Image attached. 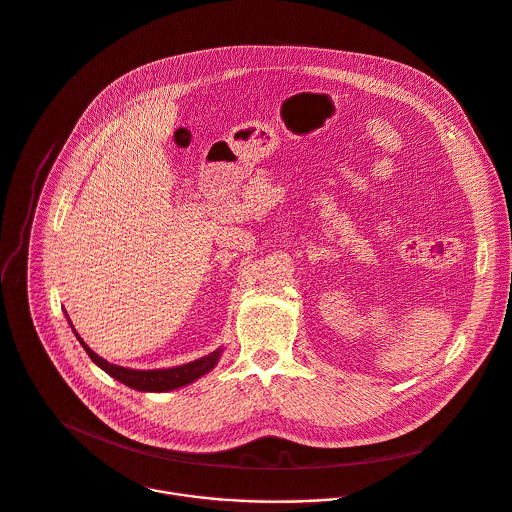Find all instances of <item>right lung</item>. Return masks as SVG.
Listing matches in <instances>:
<instances>
[{"label": "right lung", "instance_id": "right-lung-1", "mask_svg": "<svg viewBox=\"0 0 512 512\" xmlns=\"http://www.w3.org/2000/svg\"><path fill=\"white\" fill-rule=\"evenodd\" d=\"M78 340L82 342V346L88 352V356L102 370H106L110 376H114L116 380L124 382L126 386L136 388V390H144V392H166V390H174V388L186 386V384L194 382L196 378H200L202 374L210 372L216 366L218 358H220V350H216L210 356L198 358L194 362H188V364H182V366H176V368H166V370H132V368H124V366H116V364L106 362L96 352H92L90 346L80 336H78Z\"/></svg>", "mask_w": 512, "mask_h": 512}]
</instances>
